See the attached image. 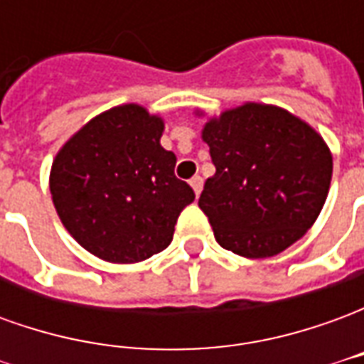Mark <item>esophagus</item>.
<instances>
[{"instance_id":"esophagus-1","label":"esophagus","mask_w":364,"mask_h":364,"mask_svg":"<svg viewBox=\"0 0 364 364\" xmlns=\"http://www.w3.org/2000/svg\"><path fill=\"white\" fill-rule=\"evenodd\" d=\"M191 187L195 191V195H200V191H203V177L200 175H195L193 179H191Z\"/></svg>"}]
</instances>
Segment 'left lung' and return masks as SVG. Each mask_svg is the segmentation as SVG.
Listing matches in <instances>:
<instances>
[{"label": "left lung", "instance_id": "left-lung-1", "mask_svg": "<svg viewBox=\"0 0 364 364\" xmlns=\"http://www.w3.org/2000/svg\"><path fill=\"white\" fill-rule=\"evenodd\" d=\"M216 173L198 198L216 242L261 259L310 230L326 203L331 154L321 136L279 107L247 103L203 130Z\"/></svg>", "mask_w": 364, "mask_h": 364}]
</instances>
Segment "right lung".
Masks as SVG:
<instances>
[{
	"label": "right lung",
	"instance_id": "obj_1",
	"mask_svg": "<svg viewBox=\"0 0 364 364\" xmlns=\"http://www.w3.org/2000/svg\"><path fill=\"white\" fill-rule=\"evenodd\" d=\"M164 122L138 105L90 120L52 164L56 213L75 242L111 263H136L166 250L179 214L195 200L161 148Z\"/></svg>",
	"mask_w": 364,
	"mask_h": 364
}]
</instances>
